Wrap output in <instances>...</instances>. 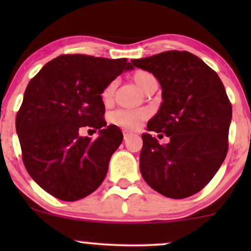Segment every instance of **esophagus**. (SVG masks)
I'll use <instances>...</instances> for the list:
<instances>
[{
	"mask_svg": "<svg viewBox=\"0 0 251 251\" xmlns=\"http://www.w3.org/2000/svg\"><path fill=\"white\" fill-rule=\"evenodd\" d=\"M123 133H124V139H127V137H128V135H129V132L128 131H124L123 132Z\"/></svg>",
	"mask_w": 251,
	"mask_h": 251,
	"instance_id": "esophagus-1",
	"label": "esophagus"
}]
</instances>
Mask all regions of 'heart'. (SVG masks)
Instances as JSON below:
<instances>
[{"label":"heart","instance_id":"1","mask_svg":"<svg viewBox=\"0 0 251 251\" xmlns=\"http://www.w3.org/2000/svg\"><path fill=\"white\" fill-rule=\"evenodd\" d=\"M132 79H133L135 85L142 89V91L145 92V93L152 85L157 83V79H155L153 74H151L150 72L146 71L134 72L133 75H132ZM116 80L108 82L107 85L105 86V88H103L101 92V99L103 102L108 103L112 101V99H113L114 97V92H116ZM149 116V111H146V109H134V111H129V109H119V111H116L112 114V122L123 128L137 129L144 120L148 119Z\"/></svg>","mask_w":251,"mask_h":251}]
</instances>
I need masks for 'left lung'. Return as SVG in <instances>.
<instances>
[{
    "label": "left lung",
    "instance_id": "8db88e82",
    "mask_svg": "<svg viewBox=\"0 0 251 251\" xmlns=\"http://www.w3.org/2000/svg\"><path fill=\"white\" fill-rule=\"evenodd\" d=\"M131 62L153 74L162 86V106L148 129L170 138L160 145L151 134L142 135L143 178L169 198L197 194L226 157L232 108L223 82L205 62L185 50Z\"/></svg>",
    "mask_w": 251,
    "mask_h": 251
}]
</instances>
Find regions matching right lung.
I'll return each mask as SVG.
<instances>
[{"mask_svg":"<svg viewBox=\"0 0 251 251\" xmlns=\"http://www.w3.org/2000/svg\"><path fill=\"white\" fill-rule=\"evenodd\" d=\"M131 68L125 57L66 54L46 63L28 83L16 132L25 169L46 192L74 201L105 179L123 133L116 125L106 126L101 92ZM82 128L99 130L100 135L81 137Z\"/></svg>","mask_w":251,"mask_h":251,"instance_id":"add662e5","label":"right lung"}]
</instances>
